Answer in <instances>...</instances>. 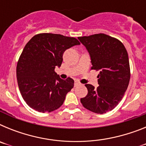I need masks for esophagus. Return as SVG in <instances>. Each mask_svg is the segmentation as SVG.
Segmentation results:
<instances>
[{"label": "esophagus", "mask_w": 146, "mask_h": 146, "mask_svg": "<svg viewBox=\"0 0 146 146\" xmlns=\"http://www.w3.org/2000/svg\"><path fill=\"white\" fill-rule=\"evenodd\" d=\"M80 83L79 82H74V87H77V86H80Z\"/></svg>", "instance_id": "1"}]
</instances>
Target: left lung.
Returning a JSON list of instances; mask_svg holds the SVG:
<instances>
[{
	"label": "left lung",
	"mask_w": 146,
	"mask_h": 146,
	"mask_svg": "<svg viewBox=\"0 0 146 146\" xmlns=\"http://www.w3.org/2000/svg\"><path fill=\"white\" fill-rule=\"evenodd\" d=\"M87 49L91 69L99 71L97 88L85 85L87 96L81 98L82 106L90 111L103 114L114 109L121 102L130 80L128 53L124 45L104 33L78 37Z\"/></svg>",
	"instance_id": "obj_1"
}]
</instances>
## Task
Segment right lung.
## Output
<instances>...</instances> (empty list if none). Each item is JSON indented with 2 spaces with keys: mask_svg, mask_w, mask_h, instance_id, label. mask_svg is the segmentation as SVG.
Masks as SVG:
<instances>
[{
  "mask_svg": "<svg viewBox=\"0 0 146 146\" xmlns=\"http://www.w3.org/2000/svg\"><path fill=\"white\" fill-rule=\"evenodd\" d=\"M80 43L74 37L54 33L35 35L26 44L17 66V79L23 99L30 108L52 112L61 106L74 80H62L55 72L67 49Z\"/></svg>",
  "mask_w": 146,
  "mask_h": 146,
  "instance_id": "1",
  "label": "right lung"
}]
</instances>
